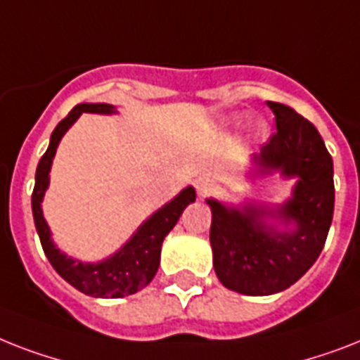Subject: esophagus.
I'll return each instance as SVG.
<instances>
[{
    "label": "esophagus",
    "mask_w": 360,
    "mask_h": 360,
    "mask_svg": "<svg viewBox=\"0 0 360 360\" xmlns=\"http://www.w3.org/2000/svg\"><path fill=\"white\" fill-rule=\"evenodd\" d=\"M214 188L216 185L212 179H207L205 177V179L195 181V190H198V195H200V198H207V195L214 192Z\"/></svg>",
    "instance_id": "esophagus-1"
}]
</instances>
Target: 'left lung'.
Instances as JSON below:
<instances>
[{
  "label": "left lung",
  "instance_id": "left-lung-1",
  "mask_svg": "<svg viewBox=\"0 0 360 360\" xmlns=\"http://www.w3.org/2000/svg\"><path fill=\"white\" fill-rule=\"evenodd\" d=\"M268 107L277 133L261 148L257 165L261 174L281 170L297 177L292 200L277 210L296 229L277 233L262 224L261 216H271L264 210L240 212L207 200L216 276L226 288L248 296H270L294 285L322 253L335 209L333 159L318 129L286 105L268 101Z\"/></svg>",
  "mask_w": 360,
  "mask_h": 360
}]
</instances>
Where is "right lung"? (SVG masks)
<instances>
[{"mask_svg": "<svg viewBox=\"0 0 360 360\" xmlns=\"http://www.w3.org/2000/svg\"><path fill=\"white\" fill-rule=\"evenodd\" d=\"M83 112L109 114L114 112V107L107 103L75 105L68 112V116L58 122V125L51 133L48 151L42 155V159L38 162L37 175H34V188L33 195H31L34 226H37L44 253L64 281H68L74 288L81 290L86 296L124 297L142 290L153 279L160 262L162 240L174 229L186 205L195 200V190L188 186L175 200L157 210L151 218H148L140 226L133 238L107 261L98 262V264H84V262L74 261L60 253L51 242V233L44 220L40 203H42L44 192L49 185V168H51V160L55 157L58 142L63 139V134L70 129V125L74 124Z\"/></svg>", "mask_w": 360, "mask_h": 360, "instance_id": "right-lung-1", "label": "right lung"}]
</instances>
